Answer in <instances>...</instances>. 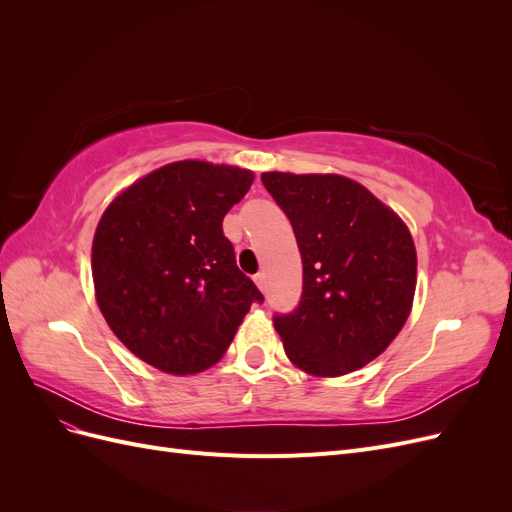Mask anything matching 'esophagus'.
<instances>
[{
    "instance_id": "esophagus-1",
    "label": "esophagus",
    "mask_w": 512,
    "mask_h": 512,
    "mask_svg": "<svg viewBox=\"0 0 512 512\" xmlns=\"http://www.w3.org/2000/svg\"><path fill=\"white\" fill-rule=\"evenodd\" d=\"M254 282H256V286H258L260 292H267V275H265V273H258V275L254 277Z\"/></svg>"
}]
</instances>
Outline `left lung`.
I'll list each match as a JSON object with an SVG mask.
<instances>
[{"label":"left lung","mask_w":512,"mask_h":512,"mask_svg":"<svg viewBox=\"0 0 512 512\" xmlns=\"http://www.w3.org/2000/svg\"><path fill=\"white\" fill-rule=\"evenodd\" d=\"M292 224L301 303L275 316L286 356L316 378L346 376L389 348L412 312L416 247L406 222L359 181L335 173H262Z\"/></svg>","instance_id":"left-lung-1"}]
</instances>
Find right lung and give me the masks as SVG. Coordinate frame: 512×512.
Segmentation results:
<instances>
[{
	"mask_svg": "<svg viewBox=\"0 0 512 512\" xmlns=\"http://www.w3.org/2000/svg\"><path fill=\"white\" fill-rule=\"evenodd\" d=\"M254 173L170 162L121 190L91 243L96 301L134 356L170 376L218 363L262 294L245 277L222 220Z\"/></svg>",
	"mask_w": 512,
	"mask_h": 512,
	"instance_id": "add662e5",
	"label": "right lung"
}]
</instances>
